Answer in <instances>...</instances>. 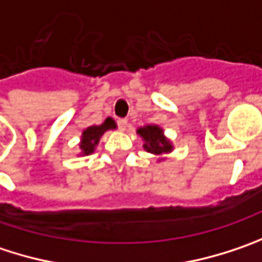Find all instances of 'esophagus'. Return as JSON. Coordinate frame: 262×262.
Returning <instances> with one entry per match:
<instances>
[{
    "mask_svg": "<svg viewBox=\"0 0 262 262\" xmlns=\"http://www.w3.org/2000/svg\"><path fill=\"white\" fill-rule=\"evenodd\" d=\"M118 125H119V129H121V131H125L126 126H128V121H126V119H119V121H118Z\"/></svg>",
    "mask_w": 262,
    "mask_h": 262,
    "instance_id": "obj_1",
    "label": "esophagus"
}]
</instances>
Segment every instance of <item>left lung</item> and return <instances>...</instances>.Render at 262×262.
Listing matches in <instances>:
<instances>
[{"mask_svg": "<svg viewBox=\"0 0 262 262\" xmlns=\"http://www.w3.org/2000/svg\"><path fill=\"white\" fill-rule=\"evenodd\" d=\"M137 134L143 140V149L154 157H157L158 161L167 159V155L174 150V144L165 134L164 129L159 125H144L137 128Z\"/></svg>", "mask_w": 262, "mask_h": 262, "instance_id": "obj_1", "label": "left lung"}]
</instances>
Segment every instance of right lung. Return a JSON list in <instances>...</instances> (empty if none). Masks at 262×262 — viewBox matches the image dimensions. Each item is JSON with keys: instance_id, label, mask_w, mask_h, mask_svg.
<instances>
[{"instance_id": "add662e5", "label": "right lung", "mask_w": 262, "mask_h": 262, "mask_svg": "<svg viewBox=\"0 0 262 262\" xmlns=\"http://www.w3.org/2000/svg\"><path fill=\"white\" fill-rule=\"evenodd\" d=\"M118 125L113 118H107L101 125H92V126H88L86 129L82 131V136H80V143H79V155L80 157H86V155H91L95 152L100 139L104 136V133L110 131V129H116Z\"/></svg>"}]
</instances>
